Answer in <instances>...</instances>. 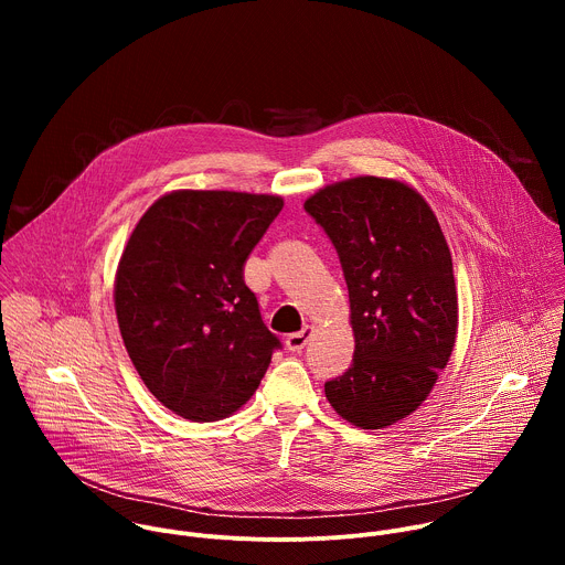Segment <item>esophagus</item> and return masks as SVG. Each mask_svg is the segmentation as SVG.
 <instances>
[{
	"mask_svg": "<svg viewBox=\"0 0 565 565\" xmlns=\"http://www.w3.org/2000/svg\"><path fill=\"white\" fill-rule=\"evenodd\" d=\"M310 335H312V327H303L301 331H297V333H290V335L286 338V347H288V351H292V353H299V351H301V349L308 344Z\"/></svg>",
	"mask_w": 565,
	"mask_h": 565,
	"instance_id": "esophagus-1",
	"label": "esophagus"
}]
</instances>
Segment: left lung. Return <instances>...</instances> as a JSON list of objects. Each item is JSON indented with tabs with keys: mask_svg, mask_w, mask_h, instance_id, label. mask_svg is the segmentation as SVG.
Segmentation results:
<instances>
[{
	"mask_svg": "<svg viewBox=\"0 0 565 565\" xmlns=\"http://www.w3.org/2000/svg\"><path fill=\"white\" fill-rule=\"evenodd\" d=\"M303 210L338 250L355 353L324 384L331 407L362 429L414 414L449 362L458 297L436 214L409 185L358 177L327 185Z\"/></svg>",
	"mask_w": 565,
	"mask_h": 565,
	"instance_id": "left-lung-1",
	"label": "left lung"
}]
</instances>
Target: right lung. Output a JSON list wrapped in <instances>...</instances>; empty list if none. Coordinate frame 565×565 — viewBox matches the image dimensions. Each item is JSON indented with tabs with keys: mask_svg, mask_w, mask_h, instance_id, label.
Returning <instances> with one entry per match:
<instances>
[{
	"mask_svg": "<svg viewBox=\"0 0 565 565\" xmlns=\"http://www.w3.org/2000/svg\"><path fill=\"white\" fill-rule=\"evenodd\" d=\"M281 207L273 194L179 190L127 241L114 286L120 335L145 386L181 418L212 423L244 407L281 349L244 281Z\"/></svg>",
	"mask_w": 565,
	"mask_h": 565,
	"instance_id": "obj_1",
	"label": "right lung"
}]
</instances>
